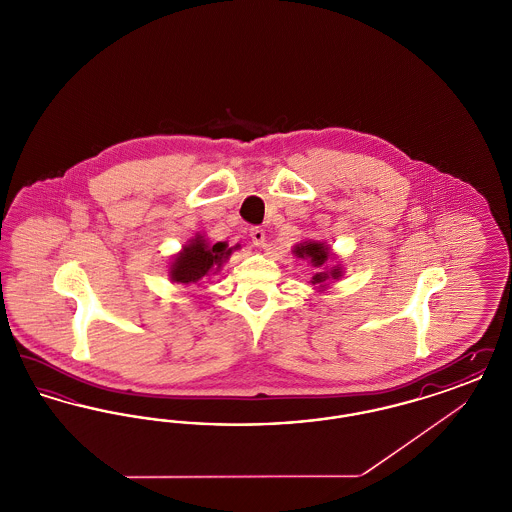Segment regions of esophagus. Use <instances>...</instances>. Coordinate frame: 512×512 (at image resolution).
<instances>
[{
	"label": "esophagus",
	"mask_w": 512,
	"mask_h": 512,
	"mask_svg": "<svg viewBox=\"0 0 512 512\" xmlns=\"http://www.w3.org/2000/svg\"><path fill=\"white\" fill-rule=\"evenodd\" d=\"M249 238H251V244L255 245V247H263L265 245V230L255 226V228L249 230Z\"/></svg>",
	"instance_id": "esophagus-1"
}]
</instances>
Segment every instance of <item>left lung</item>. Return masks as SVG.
<instances>
[{"instance_id":"left-lung-1","label":"left lung","mask_w":512,"mask_h":512,"mask_svg":"<svg viewBox=\"0 0 512 512\" xmlns=\"http://www.w3.org/2000/svg\"><path fill=\"white\" fill-rule=\"evenodd\" d=\"M292 253L297 259L307 261L313 267V278L311 284L318 292H326L332 282L340 280L343 276V267L336 261V255L324 242L318 240H305L292 247Z\"/></svg>"}]
</instances>
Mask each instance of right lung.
<instances>
[{"instance_id":"obj_1","label":"right lung","mask_w":512,"mask_h":512,"mask_svg":"<svg viewBox=\"0 0 512 512\" xmlns=\"http://www.w3.org/2000/svg\"><path fill=\"white\" fill-rule=\"evenodd\" d=\"M240 249V245L228 247L224 242L211 244L203 234H195L188 244L172 257L169 267V278L174 284L190 286L203 280L205 276L219 274L222 265L230 259L232 251Z\"/></svg>"}]
</instances>
